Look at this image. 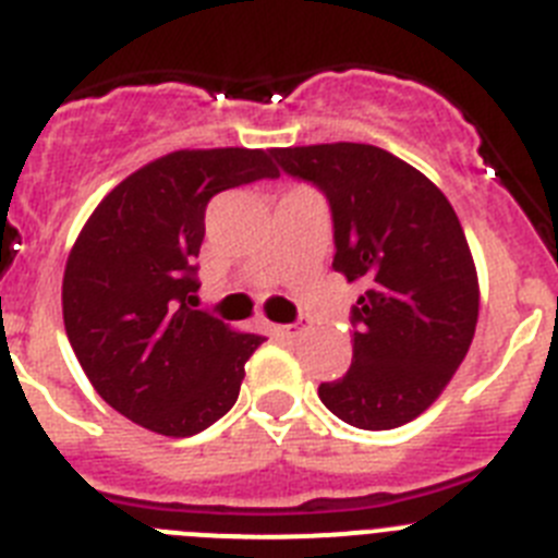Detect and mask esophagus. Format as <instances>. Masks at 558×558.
<instances>
[{"mask_svg": "<svg viewBox=\"0 0 558 558\" xmlns=\"http://www.w3.org/2000/svg\"><path fill=\"white\" fill-rule=\"evenodd\" d=\"M275 333L280 336H300L305 330V323H298V325H272Z\"/></svg>", "mask_w": 558, "mask_h": 558, "instance_id": "esophagus-1", "label": "esophagus"}]
</instances>
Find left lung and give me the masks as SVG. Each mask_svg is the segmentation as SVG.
Masks as SVG:
<instances>
[{
  "label": "left lung",
  "instance_id": "obj_1",
  "mask_svg": "<svg viewBox=\"0 0 558 558\" xmlns=\"http://www.w3.org/2000/svg\"><path fill=\"white\" fill-rule=\"evenodd\" d=\"M272 158L328 197L333 269L364 283L353 364L319 400L355 428H400L450 384L478 323V272L453 205L373 144L278 147Z\"/></svg>",
  "mask_w": 558,
  "mask_h": 558
}]
</instances>
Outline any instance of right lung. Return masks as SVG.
<instances>
[{
    "mask_svg": "<svg viewBox=\"0 0 558 558\" xmlns=\"http://www.w3.org/2000/svg\"><path fill=\"white\" fill-rule=\"evenodd\" d=\"M264 149H178L94 208L63 272V325L99 398L142 428L194 436L233 409L264 336L192 308L205 208L278 178Z\"/></svg>",
    "mask_w": 558,
    "mask_h": 558,
    "instance_id": "add662e5",
    "label": "right lung"
}]
</instances>
